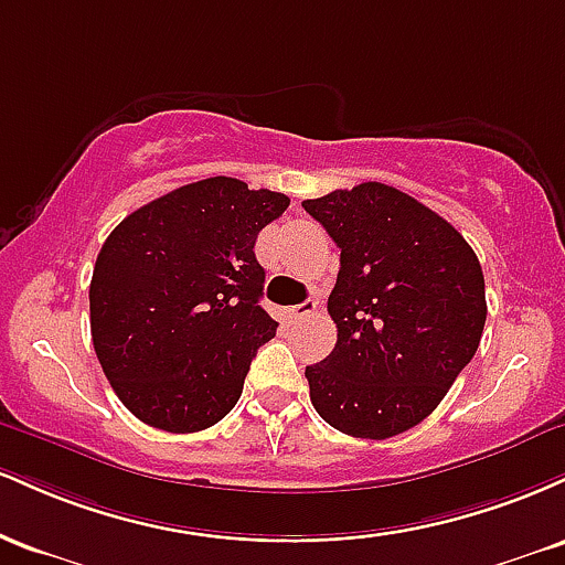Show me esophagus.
<instances>
[{"instance_id": "obj_1", "label": "esophagus", "mask_w": 565, "mask_h": 565, "mask_svg": "<svg viewBox=\"0 0 565 565\" xmlns=\"http://www.w3.org/2000/svg\"><path fill=\"white\" fill-rule=\"evenodd\" d=\"M310 313H316V300H305L302 305H295V308H287V319H289V321L308 319Z\"/></svg>"}]
</instances>
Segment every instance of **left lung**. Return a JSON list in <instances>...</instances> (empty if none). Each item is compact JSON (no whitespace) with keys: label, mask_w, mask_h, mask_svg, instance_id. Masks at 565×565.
Here are the masks:
<instances>
[{"label":"left lung","mask_w":565,"mask_h":565,"mask_svg":"<svg viewBox=\"0 0 565 565\" xmlns=\"http://www.w3.org/2000/svg\"><path fill=\"white\" fill-rule=\"evenodd\" d=\"M340 246L329 295L337 345L305 366L323 423L385 440L433 414L476 355L483 270L462 233L385 183L302 201Z\"/></svg>","instance_id":"1"}]
</instances>
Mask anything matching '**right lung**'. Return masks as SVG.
Returning <instances> with one entry per match:
<instances>
[{
	"label": "right lung",
	"mask_w": 565,
	"mask_h": 565,
	"mask_svg": "<svg viewBox=\"0 0 565 565\" xmlns=\"http://www.w3.org/2000/svg\"><path fill=\"white\" fill-rule=\"evenodd\" d=\"M287 206L220 174L153 199L106 238L89 284L93 345L140 423L196 433L236 406L278 327L260 308L257 233Z\"/></svg>",
	"instance_id": "add662e5"
}]
</instances>
